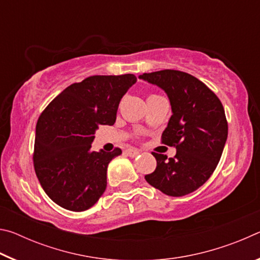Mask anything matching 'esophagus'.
<instances>
[{"mask_svg":"<svg viewBox=\"0 0 260 260\" xmlns=\"http://www.w3.org/2000/svg\"><path fill=\"white\" fill-rule=\"evenodd\" d=\"M126 152V155L127 156H129V157H132V158H134V157H136L140 153V151L138 150V149H134V148H129V149H127V150L125 151Z\"/></svg>","mask_w":260,"mask_h":260,"instance_id":"obj_1","label":"esophagus"}]
</instances>
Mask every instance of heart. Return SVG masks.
Here are the masks:
<instances>
[{"mask_svg":"<svg viewBox=\"0 0 260 260\" xmlns=\"http://www.w3.org/2000/svg\"><path fill=\"white\" fill-rule=\"evenodd\" d=\"M153 95H155V94H152V95H150V96H153Z\"/></svg>","mask_w":260,"mask_h":260,"instance_id":"1","label":"heart"}]
</instances>
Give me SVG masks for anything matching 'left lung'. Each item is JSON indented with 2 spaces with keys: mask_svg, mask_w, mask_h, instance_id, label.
<instances>
[{
  "mask_svg": "<svg viewBox=\"0 0 260 260\" xmlns=\"http://www.w3.org/2000/svg\"><path fill=\"white\" fill-rule=\"evenodd\" d=\"M139 78L161 88L169 96L172 116L161 142L177 149L169 159L152 152L156 170L144 178L169 196L195 191L208 181L222 155L228 135L222 104L205 83L186 72L162 70Z\"/></svg>",
  "mask_w": 260,
  "mask_h": 260,
  "instance_id": "8db88e82",
  "label": "left lung"
}]
</instances>
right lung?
Returning <instances> with one entry per match:
<instances>
[{
	"label": "right lung",
	"instance_id": "obj_1",
	"mask_svg": "<svg viewBox=\"0 0 260 260\" xmlns=\"http://www.w3.org/2000/svg\"><path fill=\"white\" fill-rule=\"evenodd\" d=\"M136 82L134 74L93 76L71 86L39 117L34 170L43 190L61 208L85 211L107 188V170L121 149L93 151L101 125H113L120 100Z\"/></svg>",
	"mask_w": 260,
	"mask_h": 260
}]
</instances>
